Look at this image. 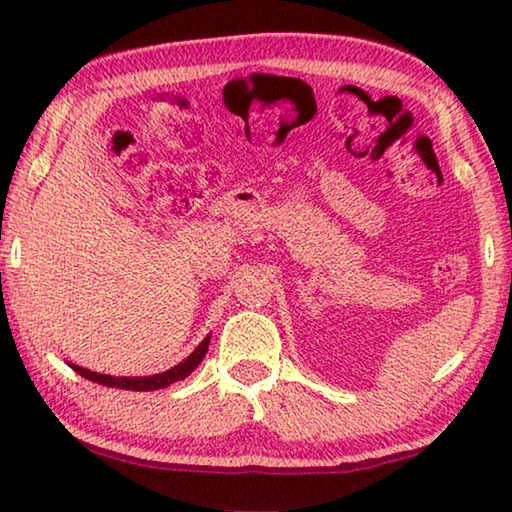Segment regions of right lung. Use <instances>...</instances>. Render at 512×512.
Instances as JSON below:
<instances>
[{"label": "right lung", "mask_w": 512, "mask_h": 512, "mask_svg": "<svg viewBox=\"0 0 512 512\" xmlns=\"http://www.w3.org/2000/svg\"><path fill=\"white\" fill-rule=\"evenodd\" d=\"M207 345H210V334L198 343V348L189 354L183 363H178V366L169 368L167 372H160V375H151V377H110V375H101V372H92L88 368L74 366V363H69V366H72L85 379L97 381V384L110 386V388H124V391H158V388H167L173 384V381H180L192 375V372L198 368V363L203 361Z\"/></svg>", "instance_id": "obj_1"}]
</instances>
